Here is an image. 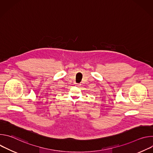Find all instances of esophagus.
I'll return each instance as SVG.
<instances>
[{"label": "esophagus", "instance_id": "esophagus-1", "mask_svg": "<svg viewBox=\"0 0 153 153\" xmlns=\"http://www.w3.org/2000/svg\"><path fill=\"white\" fill-rule=\"evenodd\" d=\"M80 85H81V84H80V83H76V86L79 87Z\"/></svg>", "mask_w": 153, "mask_h": 153}]
</instances>
